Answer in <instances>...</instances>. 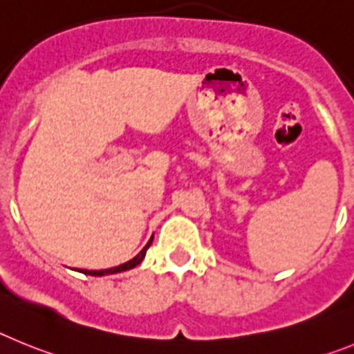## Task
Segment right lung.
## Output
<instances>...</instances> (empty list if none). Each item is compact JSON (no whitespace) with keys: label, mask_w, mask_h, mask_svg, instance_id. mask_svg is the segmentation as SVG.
I'll use <instances>...</instances> for the list:
<instances>
[{"label":"right lung","mask_w":354,"mask_h":354,"mask_svg":"<svg viewBox=\"0 0 354 354\" xmlns=\"http://www.w3.org/2000/svg\"><path fill=\"white\" fill-rule=\"evenodd\" d=\"M151 240H153V238H151ZM151 240L148 241V245H146L145 248H142L141 252L138 254V256L133 257V259H130L129 263H125V264H120V266H114V268H109V270H98V272H93V270H82V273H84V275H91V277H102V275H113V273H120V272H125V270H132V268H136V266H138L139 263H141L142 259H145V256H146V250H148V247L149 245H151Z\"/></svg>","instance_id":"add662e5"}]
</instances>
